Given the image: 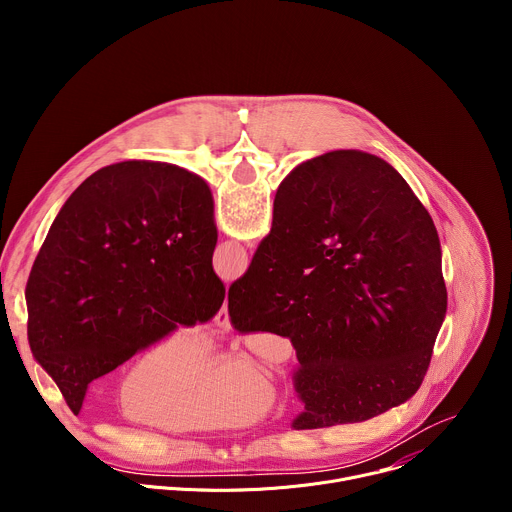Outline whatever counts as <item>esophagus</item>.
<instances>
[{"instance_id": "1", "label": "esophagus", "mask_w": 512, "mask_h": 512, "mask_svg": "<svg viewBox=\"0 0 512 512\" xmlns=\"http://www.w3.org/2000/svg\"><path fill=\"white\" fill-rule=\"evenodd\" d=\"M214 324H216V328L218 330H223V332H227L229 328H231V322H229V310H227V302L223 304V308L218 310V314H216V318H214Z\"/></svg>"}]
</instances>
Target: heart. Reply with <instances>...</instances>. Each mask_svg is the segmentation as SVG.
<instances>
[{
  "mask_svg": "<svg viewBox=\"0 0 512 512\" xmlns=\"http://www.w3.org/2000/svg\"><path fill=\"white\" fill-rule=\"evenodd\" d=\"M208 344L194 330L154 344L123 375L119 409L168 431L223 429L247 423L265 401L261 383L237 362L204 366Z\"/></svg>",
  "mask_w": 512,
  "mask_h": 512,
  "instance_id": "heart-1",
  "label": "heart"
}]
</instances>
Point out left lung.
Instances as JSON below:
<instances>
[{
  "label": "left lung",
  "mask_w": 512,
  "mask_h": 512,
  "mask_svg": "<svg viewBox=\"0 0 512 512\" xmlns=\"http://www.w3.org/2000/svg\"><path fill=\"white\" fill-rule=\"evenodd\" d=\"M212 212L202 178L137 160L95 172L64 202L26 306L30 350L72 413L91 381L221 310Z\"/></svg>",
  "instance_id": "8db88e82"
}]
</instances>
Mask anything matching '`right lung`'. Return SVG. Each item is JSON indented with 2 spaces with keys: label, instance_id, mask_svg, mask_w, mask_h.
Instances as JSON below:
<instances>
[{
  "label": "right lung",
  "instance_id": "1",
  "mask_svg": "<svg viewBox=\"0 0 512 512\" xmlns=\"http://www.w3.org/2000/svg\"><path fill=\"white\" fill-rule=\"evenodd\" d=\"M448 310L429 212L385 160L330 152L277 188L271 233L229 287L239 334L289 338L296 429L377 417L423 383Z\"/></svg>",
  "mask_w": 512,
  "mask_h": 512
}]
</instances>
